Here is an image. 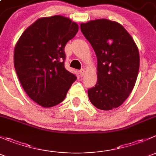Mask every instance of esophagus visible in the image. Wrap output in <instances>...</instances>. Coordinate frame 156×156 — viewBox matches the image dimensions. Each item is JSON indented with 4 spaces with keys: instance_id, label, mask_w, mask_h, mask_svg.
Listing matches in <instances>:
<instances>
[{
    "instance_id": "1",
    "label": "esophagus",
    "mask_w": 156,
    "mask_h": 156,
    "mask_svg": "<svg viewBox=\"0 0 156 156\" xmlns=\"http://www.w3.org/2000/svg\"><path fill=\"white\" fill-rule=\"evenodd\" d=\"M79 74L81 76H83V75H84V69H81V70L79 71Z\"/></svg>"
}]
</instances>
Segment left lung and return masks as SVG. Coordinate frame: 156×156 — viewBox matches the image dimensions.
I'll use <instances>...</instances> for the list:
<instances>
[{"instance_id": "obj_1", "label": "left lung", "mask_w": 156, "mask_h": 156, "mask_svg": "<svg viewBox=\"0 0 156 156\" xmlns=\"http://www.w3.org/2000/svg\"><path fill=\"white\" fill-rule=\"evenodd\" d=\"M97 58V82L87 90L90 101L101 110L120 106L131 93L140 68L139 50L126 29L102 19L81 24Z\"/></svg>"}]
</instances>
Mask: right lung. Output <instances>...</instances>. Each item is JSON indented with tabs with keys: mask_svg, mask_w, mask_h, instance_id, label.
Returning <instances> with one entry per match:
<instances>
[{
	"mask_svg": "<svg viewBox=\"0 0 156 156\" xmlns=\"http://www.w3.org/2000/svg\"><path fill=\"white\" fill-rule=\"evenodd\" d=\"M78 31L62 16L38 19L25 30L14 50V66L28 96L43 107L63 101L77 77L66 69V45Z\"/></svg>",
	"mask_w": 156,
	"mask_h": 156,
	"instance_id": "add662e5",
	"label": "right lung"
}]
</instances>
